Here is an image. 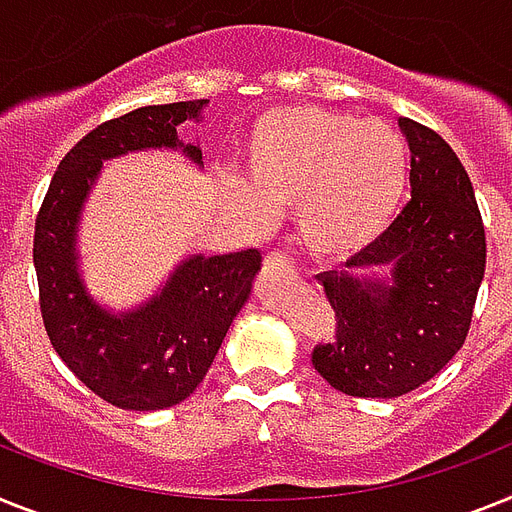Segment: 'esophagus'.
<instances>
[{"mask_svg":"<svg viewBox=\"0 0 512 512\" xmlns=\"http://www.w3.org/2000/svg\"><path fill=\"white\" fill-rule=\"evenodd\" d=\"M264 269L266 272H272V274H293V264L287 261V256H282V253H266L264 256Z\"/></svg>","mask_w":512,"mask_h":512,"instance_id":"obj_1","label":"esophagus"}]
</instances>
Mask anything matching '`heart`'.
<instances>
[{
    "instance_id": "obj_1",
    "label": "heart",
    "mask_w": 512,
    "mask_h": 512,
    "mask_svg": "<svg viewBox=\"0 0 512 512\" xmlns=\"http://www.w3.org/2000/svg\"><path fill=\"white\" fill-rule=\"evenodd\" d=\"M248 188L227 198L251 230L301 206V235L316 256L348 259L390 227L405 188L403 143L379 122L316 107L272 109L243 146Z\"/></svg>"
}]
</instances>
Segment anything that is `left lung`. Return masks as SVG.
I'll return each mask as SVG.
<instances>
[{
	"mask_svg": "<svg viewBox=\"0 0 512 512\" xmlns=\"http://www.w3.org/2000/svg\"><path fill=\"white\" fill-rule=\"evenodd\" d=\"M411 146V201L340 272L319 274L335 311L332 340L314 369L353 398H400L442 371L463 348L487 266L474 185L450 143L400 117ZM379 268L391 282L358 278Z\"/></svg>",
	"mask_w": 512,
	"mask_h": 512,
	"instance_id": "obj_1",
	"label": "left lung"
}]
</instances>
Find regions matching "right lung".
<instances>
[{
	"mask_svg": "<svg viewBox=\"0 0 512 512\" xmlns=\"http://www.w3.org/2000/svg\"><path fill=\"white\" fill-rule=\"evenodd\" d=\"M209 101L154 104L101 122L67 151L38 209L33 264L46 335L88 390L125 411H162L204 382L219 345L251 295L261 269L256 248L225 256H190L164 287L128 314H112L86 293L78 274L80 211L104 159L141 149H201L177 138Z\"/></svg>",
	"mask_w": 512,
	"mask_h": 512,
	"instance_id": "1",
	"label": "right lung"
}]
</instances>
